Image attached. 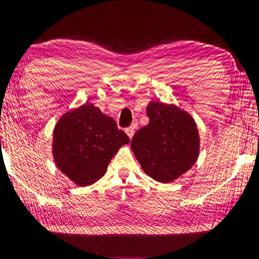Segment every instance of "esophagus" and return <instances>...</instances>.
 Wrapping results in <instances>:
<instances>
[{
  "instance_id": "34e87169",
  "label": "esophagus",
  "mask_w": 259,
  "mask_h": 259,
  "mask_svg": "<svg viewBox=\"0 0 259 259\" xmlns=\"http://www.w3.org/2000/svg\"><path fill=\"white\" fill-rule=\"evenodd\" d=\"M135 130H136V126H131L126 128V133L130 138H132L133 135H135Z\"/></svg>"
}]
</instances>
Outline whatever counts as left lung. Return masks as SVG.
<instances>
[{
  "label": "left lung",
  "instance_id": "obj_1",
  "mask_svg": "<svg viewBox=\"0 0 259 259\" xmlns=\"http://www.w3.org/2000/svg\"><path fill=\"white\" fill-rule=\"evenodd\" d=\"M147 116L149 123L135 133L131 148L146 174L157 182H173L199 157L196 123L188 112L163 102H151Z\"/></svg>",
  "mask_w": 259,
  "mask_h": 259
}]
</instances>
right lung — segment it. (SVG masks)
Segmentation results:
<instances>
[{"label":"right lung","instance_id":"right-lung-1","mask_svg":"<svg viewBox=\"0 0 259 259\" xmlns=\"http://www.w3.org/2000/svg\"><path fill=\"white\" fill-rule=\"evenodd\" d=\"M128 136L115 119L91 104L69 111L58 121L53 157L60 171L80 186L94 184L106 173L108 163Z\"/></svg>","mask_w":259,"mask_h":259}]
</instances>
